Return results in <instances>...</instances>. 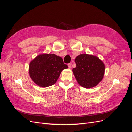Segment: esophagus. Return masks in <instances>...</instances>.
Instances as JSON below:
<instances>
[{
	"label": "esophagus",
	"instance_id": "34e87169",
	"mask_svg": "<svg viewBox=\"0 0 132 132\" xmlns=\"http://www.w3.org/2000/svg\"><path fill=\"white\" fill-rule=\"evenodd\" d=\"M71 65H72V64H71V63H69L68 64V68L69 69H70L71 68Z\"/></svg>",
	"mask_w": 132,
	"mask_h": 132
}]
</instances>
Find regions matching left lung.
I'll list each match as a JSON object with an SVG mask.
<instances>
[{
  "mask_svg": "<svg viewBox=\"0 0 132 132\" xmlns=\"http://www.w3.org/2000/svg\"><path fill=\"white\" fill-rule=\"evenodd\" d=\"M76 67L73 72L79 84L85 88H91L102 81L105 71L104 63L97 57L81 54L75 59Z\"/></svg>",
  "mask_w": 132,
  "mask_h": 132,
  "instance_id": "obj_1",
  "label": "left lung"
}]
</instances>
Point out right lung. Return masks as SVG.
Listing matches in <instances>:
<instances>
[{"label":"right lung","instance_id":"obj_1","mask_svg":"<svg viewBox=\"0 0 132 132\" xmlns=\"http://www.w3.org/2000/svg\"><path fill=\"white\" fill-rule=\"evenodd\" d=\"M68 68L63 59L54 54L43 53L30 63L29 72L32 81L42 87H48L57 82L62 71Z\"/></svg>","mask_w":132,"mask_h":132}]
</instances>
